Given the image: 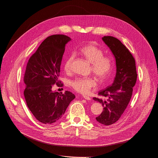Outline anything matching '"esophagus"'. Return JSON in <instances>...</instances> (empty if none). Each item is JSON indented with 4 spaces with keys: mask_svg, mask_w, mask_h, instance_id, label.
<instances>
[{
    "mask_svg": "<svg viewBox=\"0 0 158 158\" xmlns=\"http://www.w3.org/2000/svg\"><path fill=\"white\" fill-rule=\"evenodd\" d=\"M82 97L85 98V99H86V100H90V97H89V96H87V95H82Z\"/></svg>",
    "mask_w": 158,
    "mask_h": 158,
    "instance_id": "esophagus-1",
    "label": "esophagus"
}]
</instances>
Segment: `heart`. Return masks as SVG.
Returning <instances> with one entry per match:
<instances>
[{"label":"heart","instance_id":"heart-1","mask_svg":"<svg viewBox=\"0 0 158 158\" xmlns=\"http://www.w3.org/2000/svg\"><path fill=\"white\" fill-rule=\"evenodd\" d=\"M81 55L92 64V71L100 81H104L110 76L114 67V60L109 56L103 55V51L94 44H87L80 49ZM74 60L73 55H70L64 64L65 72L69 73L72 70V64ZM97 85L92 77H78L72 81L71 85L78 92L87 94Z\"/></svg>","mask_w":158,"mask_h":158}]
</instances>
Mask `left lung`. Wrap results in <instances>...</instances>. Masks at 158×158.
Segmentation results:
<instances>
[{
  "label": "left lung",
  "mask_w": 158,
  "mask_h": 158,
  "mask_svg": "<svg viewBox=\"0 0 158 158\" xmlns=\"http://www.w3.org/2000/svg\"><path fill=\"white\" fill-rule=\"evenodd\" d=\"M102 40L114 55L117 72L113 84L99 91V97L93 99L102 103L103 107L96 120L104 126H109L117 122L127 109L136 82L137 73L135 58L119 40L105 36Z\"/></svg>",
  "instance_id": "8db88e82"
}]
</instances>
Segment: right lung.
Segmentation results:
<instances>
[{
  "instance_id": "1",
  "label": "right lung",
  "mask_w": 158,
  "mask_h": 158,
  "mask_svg": "<svg viewBox=\"0 0 158 158\" xmlns=\"http://www.w3.org/2000/svg\"><path fill=\"white\" fill-rule=\"evenodd\" d=\"M71 38L64 35L46 38L30 58L23 77L24 96L29 110L37 120L51 124L59 120L76 97L69 91H52V86L62 87L59 81L60 66L66 44Z\"/></svg>"
}]
</instances>
